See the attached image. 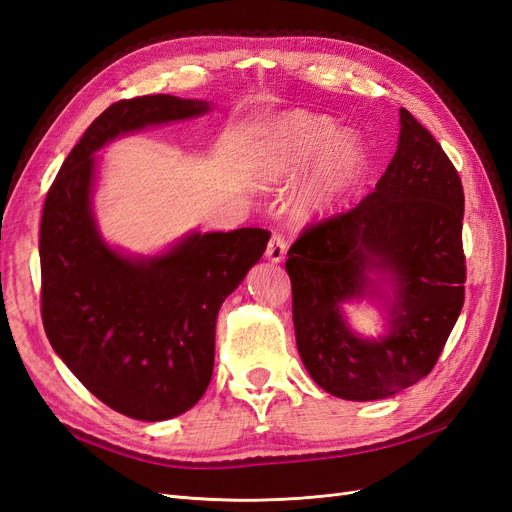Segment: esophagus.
Masks as SVG:
<instances>
[{
  "mask_svg": "<svg viewBox=\"0 0 512 512\" xmlns=\"http://www.w3.org/2000/svg\"><path fill=\"white\" fill-rule=\"evenodd\" d=\"M286 247H288V241L282 232H273V237L269 239V245H267V258L271 262H282L286 256Z\"/></svg>",
  "mask_w": 512,
  "mask_h": 512,
  "instance_id": "34e87169",
  "label": "esophagus"
}]
</instances>
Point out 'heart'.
Here are the masks:
<instances>
[{
  "label": "heart",
  "mask_w": 512,
  "mask_h": 512,
  "mask_svg": "<svg viewBox=\"0 0 512 512\" xmlns=\"http://www.w3.org/2000/svg\"><path fill=\"white\" fill-rule=\"evenodd\" d=\"M318 156L303 190L294 198L301 218L333 209L365 168L363 145L352 134H337V126L318 115H290L277 128L262 160V177L277 181L297 175Z\"/></svg>",
  "instance_id": "1"
}]
</instances>
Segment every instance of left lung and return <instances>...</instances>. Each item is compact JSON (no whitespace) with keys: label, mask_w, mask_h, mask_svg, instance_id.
Returning a JSON list of instances; mask_svg holds the SVG:
<instances>
[{"label":"left lung","mask_w":512,"mask_h":512,"mask_svg":"<svg viewBox=\"0 0 512 512\" xmlns=\"http://www.w3.org/2000/svg\"><path fill=\"white\" fill-rule=\"evenodd\" d=\"M391 164L359 205L309 222L290 245L297 348L327 393L369 401L395 395L438 363L466 299L463 185L431 132L401 108ZM396 282L392 335L367 343L348 331L336 305L362 296L366 273Z\"/></svg>","instance_id":"1"}]
</instances>
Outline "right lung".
Returning a JSON list of instances; mask_svg holds the SVG:
<instances>
[{"mask_svg":"<svg viewBox=\"0 0 512 512\" xmlns=\"http://www.w3.org/2000/svg\"><path fill=\"white\" fill-rule=\"evenodd\" d=\"M205 111L207 102L175 96L111 104L70 151L44 198V333L91 395L138 421L179 416L203 397L220 305L265 254L271 232H194L164 256L123 258L102 243L91 218V153L117 134Z\"/></svg>","mask_w":512,"mask_h":512,"instance_id":"add662e5","label":"right lung"}]
</instances>
